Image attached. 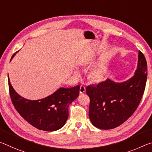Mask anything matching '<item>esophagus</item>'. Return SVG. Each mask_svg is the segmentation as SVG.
<instances>
[{"mask_svg": "<svg viewBox=\"0 0 152 152\" xmlns=\"http://www.w3.org/2000/svg\"><path fill=\"white\" fill-rule=\"evenodd\" d=\"M85 92H86L85 86H83V85H81L80 87V93L84 94Z\"/></svg>", "mask_w": 152, "mask_h": 152, "instance_id": "obj_1", "label": "esophagus"}]
</instances>
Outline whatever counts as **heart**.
Here are the masks:
<instances>
[{
    "instance_id": "heart-1",
    "label": "heart",
    "mask_w": 152,
    "mask_h": 152,
    "mask_svg": "<svg viewBox=\"0 0 152 152\" xmlns=\"http://www.w3.org/2000/svg\"><path fill=\"white\" fill-rule=\"evenodd\" d=\"M104 70L102 68H98L96 70H94L91 74V76L94 80H101L104 76Z\"/></svg>"
}]
</instances>
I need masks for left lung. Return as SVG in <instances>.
<instances>
[{
	"instance_id": "8db88e82",
	"label": "left lung",
	"mask_w": 152,
	"mask_h": 152,
	"mask_svg": "<svg viewBox=\"0 0 152 152\" xmlns=\"http://www.w3.org/2000/svg\"><path fill=\"white\" fill-rule=\"evenodd\" d=\"M147 76V61L139 51L137 70L132 78L123 82L108 78L96 86H87L88 115L93 125L101 129H111L126 121L140 104Z\"/></svg>"
}]
</instances>
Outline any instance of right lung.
<instances>
[{"label":"right lung","mask_w":152,"mask_h":152,"mask_svg":"<svg viewBox=\"0 0 152 152\" xmlns=\"http://www.w3.org/2000/svg\"><path fill=\"white\" fill-rule=\"evenodd\" d=\"M12 55L11 60L15 55ZM9 93L17 112L31 125L39 130L53 132L60 129L68 118V107L79 95L80 86L60 88L54 93L40 100H28L20 96L9 80Z\"/></svg>","instance_id":"1"}]
</instances>
